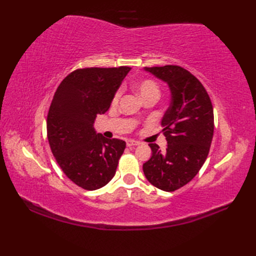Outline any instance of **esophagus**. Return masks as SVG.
<instances>
[{"label":"esophagus","instance_id":"obj_1","mask_svg":"<svg viewBox=\"0 0 256 256\" xmlns=\"http://www.w3.org/2000/svg\"><path fill=\"white\" fill-rule=\"evenodd\" d=\"M141 143L138 142V141H134V140H128L127 141V146H136V145H140Z\"/></svg>","mask_w":256,"mask_h":256}]
</instances>
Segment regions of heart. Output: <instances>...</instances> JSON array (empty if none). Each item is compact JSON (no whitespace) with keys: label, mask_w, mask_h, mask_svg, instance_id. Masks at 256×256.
<instances>
[{"label":"heart","mask_w":256,"mask_h":256,"mask_svg":"<svg viewBox=\"0 0 256 256\" xmlns=\"http://www.w3.org/2000/svg\"><path fill=\"white\" fill-rule=\"evenodd\" d=\"M134 90L136 92V94L140 96L141 99H144L147 97L159 98V96H160V90H159L158 84L156 82H154L152 80H143L141 82L136 83ZM120 97V92H118L114 95V98H113L114 104L118 102Z\"/></svg>","instance_id":"obj_1"}]
</instances>
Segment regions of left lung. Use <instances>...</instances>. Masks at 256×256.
I'll list each match as a JSON object with an SVG mask.
<instances>
[{"instance_id": "left-lung-1", "label": "left lung", "mask_w": 256, "mask_h": 256, "mask_svg": "<svg viewBox=\"0 0 256 256\" xmlns=\"http://www.w3.org/2000/svg\"><path fill=\"white\" fill-rule=\"evenodd\" d=\"M144 70L168 83L171 102L161 120L166 150L148 144L152 152L143 172L154 187L172 192L191 182L208 156L214 136L212 104L203 84L180 66L145 67Z\"/></svg>"}]
</instances>
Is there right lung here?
I'll return each mask as SVG.
<instances>
[{"mask_svg": "<svg viewBox=\"0 0 256 256\" xmlns=\"http://www.w3.org/2000/svg\"><path fill=\"white\" fill-rule=\"evenodd\" d=\"M130 69H76L53 96L47 118L50 148L65 175L85 190H97L109 182L125 150V141L97 134L94 122L109 110Z\"/></svg>", "mask_w": 256, "mask_h": 256, "instance_id": "1", "label": "right lung"}]
</instances>
